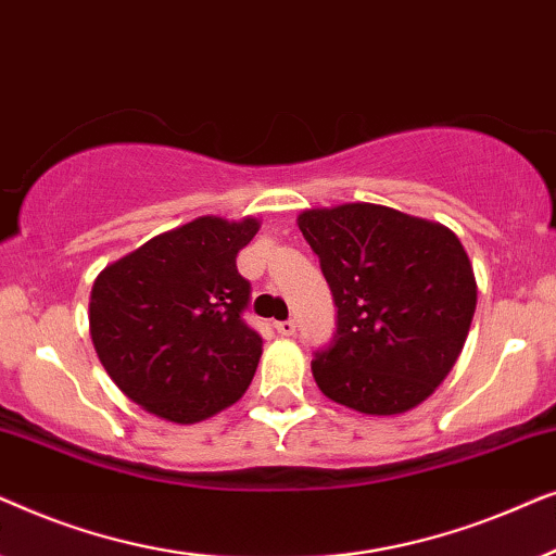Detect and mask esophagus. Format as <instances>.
<instances>
[{
	"instance_id": "34e87169",
	"label": "esophagus",
	"mask_w": 556,
	"mask_h": 556,
	"mask_svg": "<svg viewBox=\"0 0 556 556\" xmlns=\"http://www.w3.org/2000/svg\"><path fill=\"white\" fill-rule=\"evenodd\" d=\"M276 331L280 333V337H293L295 321H293V318H286V321H276Z\"/></svg>"
}]
</instances>
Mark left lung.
<instances>
[{
	"label": "left lung",
	"instance_id": "8db88e82",
	"mask_svg": "<svg viewBox=\"0 0 556 556\" xmlns=\"http://www.w3.org/2000/svg\"><path fill=\"white\" fill-rule=\"evenodd\" d=\"M299 227L337 303V331L314 352L326 397L364 415L428 400L466 344L476 276L455 232L369 202L306 210Z\"/></svg>",
	"mask_w": 556,
	"mask_h": 556
}]
</instances>
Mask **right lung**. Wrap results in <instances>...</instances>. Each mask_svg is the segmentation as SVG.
Returning <instances> with one entry per match:
<instances>
[{"label":"right lung","mask_w":556,"mask_h":556,"mask_svg":"<svg viewBox=\"0 0 556 556\" xmlns=\"http://www.w3.org/2000/svg\"><path fill=\"white\" fill-rule=\"evenodd\" d=\"M253 217H197L109 265L90 291V339L118 390L147 413L189 425L242 397L263 339L245 324L238 253Z\"/></svg>","instance_id":"obj_1"}]
</instances>
